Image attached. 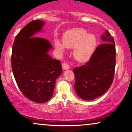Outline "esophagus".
<instances>
[{
	"label": "esophagus",
	"instance_id": "34e87169",
	"mask_svg": "<svg viewBox=\"0 0 132 132\" xmlns=\"http://www.w3.org/2000/svg\"><path fill=\"white\" fill-rule=\"evenodd\" d=\"M62 68L63 69V70H68L69 69V66L68 64L65 63H63L62 64Z\"/></svg>",
	"mask_w": 132,
	"mask_h": 132
}]
</instances>
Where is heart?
<instances>
[{"label": "heart", "mask_w": 132, "mask_h": 132, "mask_svg": "<svg viewBox=\"0 0 132 132\" xmlns=\"http://www.w3.org/2000/svg\"><path fill=\"white\" fill-rule=\"evenodd\" d=\"M97 41L95 35L88 33L84 29L75 28L64 33L63 42L55 40L54 45L60 54L64 53L66 47L74 48V58L79 62H84L92 57L96 49Z\"/></svg>", "instance_id": "b5f03b06"}]
</instances>
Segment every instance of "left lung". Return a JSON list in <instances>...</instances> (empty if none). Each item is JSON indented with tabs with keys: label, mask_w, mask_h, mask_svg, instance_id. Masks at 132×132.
<instances>
[{
	"label": "left lung",
	"mask_w": 132,
	"mask_h": 132,
	"mask_svg": "<svg viewBox=\"0 0 132 132\" xmlns=\"http://www.w3.org/2000/svg\"><path fill=\"white\" fill-rule=\"evenodd\" d=\"M103 43L98 46L85 65L73 69L74 88L77 95L85 101L102 96L112 84L116 68L114 39L108 31L102 35Z\"/></svg>",
	"instance_id": "8db88e82"
}]
</instances>
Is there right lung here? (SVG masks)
Masks as SVG:
<instances>
[{
    "mask_svg": "<svg viewBox=\"0 0 132 132\" xmlns=\"http://www.w3.org/2000/svg\"><path fill=\"white\" fill-rule=\"evenodd\" d=\"M45 24L36 20L24 27L15 38L11 57L12 72L20 90L27 99L38 103L51 99L56 79L63 72L60 61L48 54L53 49L51 43L34 36L42 31Z\"/></svg>",
    "mask_w": 132,
    "mask_h": 132,
    "instance_id": "obj_1",
    "label": "right lung"
}]
</instances>
